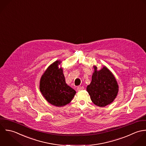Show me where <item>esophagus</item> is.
Wrapping results in <instances>:
<instances>
[{
    "label": "esophagus",
    "instance_id": "obj_1",
    "mask_svg": "<svg viewBox=\"0 0 146 146\" xmlns=\"http://www.w3.org/2000/svg\"><path fill=\"white\" fill-rule=\"evenodd\" d=\"M84 88V86H78V87L77 88V90H78V91H81V90H83Z\"/></svg>",
    "mask_w": 146,
    "mask_h": 146
}]
</instances>
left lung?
Here are the masks:
<instances>
[{
	"label": "left lung",
	"mask_w": 146,
	"mask_h": 146,
	"mask_svg": "<svg viewBox=\"0 0 146 146\" xmlns=\"http://www.w3.org/2000/svg\"><path fill=\"white\" fill-rule=\"evenodd\" d=\"M94 69L91 82L86 89L94 104L103 107L115 100L118 86L115 77L106 66L99 71L96 66Z\"/></svg>",
	"instance_id": "8db88e82"
}]
</instances>
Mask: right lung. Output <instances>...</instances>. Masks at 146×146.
I'll use <instances>...</instances> for the list:
<instances>
[{
	"label": "right lung",
	"mask_w": 146,
	"mask_h": 146,
	"mask_svg": "<svg viewBox=\"0 0 146 146\" xmlns=\"http://www.w3.org/2000/svg\"><path fill=\"white\" fill-rule=\"evenodd\" d=\"M60 62L56 61L47 69L39 85L40 91L47 102L58 107L69 103L76 93L66 84L62 69L58 68Z\"/></svg>",
	"instance_id": "1"
}]
</instances>
